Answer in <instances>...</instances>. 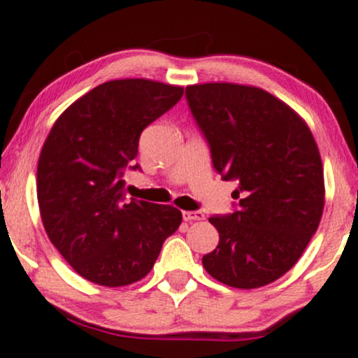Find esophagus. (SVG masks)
<instances>
[{
  "label": "esophagus",
  "instance_id": "34e87169",
  "mask_svg": "<svg viewBox=\"0 0 358 358\" xmlns=\"http://www.w3.org/2000/svg\"><path fill=\"white\" fill-rule=\"evenodd\" d=\"M182 219L186 220V222H192V220H204V213H201V210H184L182 213Z\"/></svg>",
  "mask_w": 358,
  "mask_h": 358
}]
</instances>
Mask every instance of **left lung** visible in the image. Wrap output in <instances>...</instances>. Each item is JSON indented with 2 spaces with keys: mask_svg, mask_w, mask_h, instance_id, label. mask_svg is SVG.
Masks as SVG:
<instances>
[{
  "mask_svg": "<svg viewBox=\"0 0 358 358\" xmlns=\"http://www.w3.org/2000/svg\"><path fill=\"white\" fill-rule=\"evenodd\" d=\"M189 108L239 209L214 215L219 245L202 257L215 280L257 289L280 279L306 250L325 204L324 167L307 122L271 92L236 83L186 87Z\"/></svg>",
  "mask_w": 358,
  "mask_h": 358,
  "instance_id": "1",
  "label": "left lung"
}]
</instances>
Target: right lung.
I'll list each match as a JSON object with an SVG mask.
<instances>
[{
  "instance_id": "obj_1",
  "label": "right lung",
  "mask_w": 358,
  "mask_h": 358,
  "mask_svg": "<svg viewBox=\"0 0 358 358\" xmlns=\"http://www.w3.org/2000/svg\"><path fill=\"white\" fill-rule=\"evenodd\" d=\"M182 94V86L144 78L103 83L74 101L44 141L36 176L44 231L92 284L124 287L143 279L182 222L172 206L124 202L121 179L138 157L144 127Z\"/></svg>"
}]
</instances>
